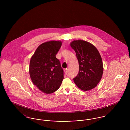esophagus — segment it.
I'll return each instance as SVG.
<instances>
[{"label": "esophagus", "instance_id": "34e87169", "mask_svg": "<svg viewBox=\"0 0 130 130\" xmlns=\"http://www.w3.org/2000/svg\"><path fill=\"white\" fill-rule=\"evenodd\" d=\"M64 72L65 74H67L68 73V69L67 68L64 69Z\"/></svg>", "mask_w": 130, "mask_h": 130}]
</instances>
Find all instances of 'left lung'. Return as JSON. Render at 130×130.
<instances>
[{"mask_svg":"<svg viewBox=\"0 0 130 130\" xmlns=\"http://www.w3.org/2000/svg\"><path fill=\"white\" fill-rule=\"evenodd\" d=\"M79 64V72L73 78L81 90L88 91L95 88L101 80L103 66L101 57L97 49L88 42L74 40L71 43Z\"/></svg>","mask_w":130,"mask_h":130,"instance_id":"8db88e82","label":"left lung"}]
</instances>
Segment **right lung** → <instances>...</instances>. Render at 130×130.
Masks as SVG:
<instances>
[{
	"mask_svg": "<svg viewBox=\"0 0 130 130\" xmlns=\"http://www.w3.org/2000/svg\"><path fill=\"white\" fill-rule=\"evenodd\" d=\"M61 41H51L41 44L31 57L29 73L37 88L46 93L56 92L64 78V71L56 55Z\"/></svg>",
	"mask_w": 130,
	"mask_h": 130,
	"instance_id": "obj_1",
	"label": "right lung"
}]
</instances>
